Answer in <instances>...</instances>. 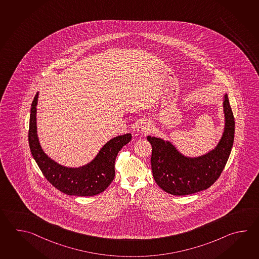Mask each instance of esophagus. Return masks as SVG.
Returning <instances> with one entry per match:
<instances>
[{"instance_id":"1","label":"esophagus","mask_w":259,"mask_h":259,"mask_svg":"<svg viewBox=\"0 0 259 259\" xmlns=\"http://www.w3.org/2000/svg\"><path fill=\"white\" fill-rule=\"evenodd\" d=\"M151 131V124L147 121H139L136 125V132L141 135H147Z\"/></svg>"}]
</instances>
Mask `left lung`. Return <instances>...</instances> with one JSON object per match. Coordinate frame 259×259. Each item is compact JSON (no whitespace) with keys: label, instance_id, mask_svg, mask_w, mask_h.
<instances>
[{"label":"left lung","instance_id":"1","mask_svg":"<svg viewBox=\"0 0 259 259\" xmlns=\"http://www.w3.org/2000/svg\"><path fill=\"white\" fill-rule=\"evenodd\" d=\"M224 130L216 147L198 157H187L175 145L148 136L151 144V169L157 185L174 195H186L210 187L227 163L234 139V117L227 94L223 96Z\"/></svg>","mask_w":259,"mask_h":259}]
</instances>
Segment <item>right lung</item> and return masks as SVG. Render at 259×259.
I'll return each mask as SVG.
<instances>
[{
  "mask_svg": "<svg viewBox=\"0 0 259 259\" xmlns=\"http://www.w3.org/2000/svg\"><path fill=\"white\" fill-rule=\"evenodd\" d=\"M38 92L31 104L28 142L32 156L45 178L64 194L92 196L101 194L111 185L115 176L114 163L121 148L132 139L131 134L111 138L101 148L90 162L71 168L61 165L43 151L37 131V105Z\"/></svg>",
  "mask_w": 259,
  "mask_h": 259,
  "instance_id": "right-lung-1",
  "label": "right lung"
}]
</instances>
